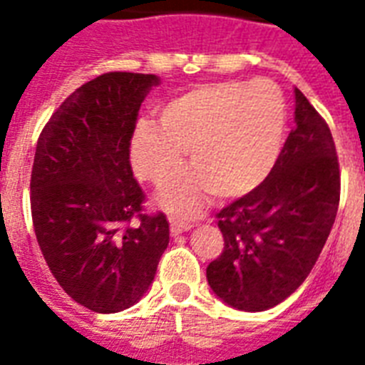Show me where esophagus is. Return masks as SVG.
Listing matches in <instances>:
<instances>
[{"label": "esophagus", "mask_w": 365, "mask_h": 365, "mask_svg": "<svg viewBox=\"0 0 365 365\" xmlns=\"http://www.w3.org/2000/svg\"><path fill=\"white\" fill-rule=\"evenodd\" d=\"M191 227H193L191 223L182 222V220H176V217H170V233L174 235V237H176V235L185 233V231H189Z\"/></svg>", "instance_id": "34e87169"}]
</instances>
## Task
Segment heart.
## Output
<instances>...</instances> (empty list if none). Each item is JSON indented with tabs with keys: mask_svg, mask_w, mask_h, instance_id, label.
Returning <instances> with one entry per match:
<instances>
[{
	"mask_svg": "<svg viewBox=\"0 0 365 365\" xmlns=\"http://www.w3.org/2000/svg\"><path fill=\"white\" fill-rule=\"evenodd\" d=\"M286 130V104L269 81L200 85L159 110V125L138 123L130 142L132 168L165 187L183 165L191 170L163 191L159 205L183 217L202 212L210 195L237 199L254 191L277 163Z\"/></svg>",
	"mask_w": 365,
	"mask_h": 365,
	"instance_id": "heart-1",
	"label": "heart"
}]
</instances>
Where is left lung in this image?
<instances>
[{
  "label": "left lung",
  "instance_id": "1",
  "mask_svg": "<svg viewBox=\"0 0 365 365\" xmlns=\"http://www.w3.org/2000/svg\"><path fill=\"white\" fill-rule=\"evenodd\" d=\"M339 195V160L328 123L295 88V128L271 174L216 214L225 246L206 267L212 292L246 312L282 303L317 263Z\"/></svg>",
  "mask_w": 365,
  "mask_h": 365
}]
</instances>
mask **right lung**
I'll list each match as a JSON object with an SVG mask.
<instances>
[{"mask_svg": "<svg viewBox=\"0 0 365 365\" xmlns=\"http://www.w3.org/2000/svg\"><path fill=\"white\" fill-rule=\"evenodd\" d=\"M155 85L151 73L98 76L60 104L37 140V244L66 294L102 314L142 299L170 240L165 214L142 212L145 195L130 166L138 111Z\"/></svg>", "mask_w": 365, "mask_h": 365, "instance_id": "add662e5", "label": "right lung"}]
</instances>
